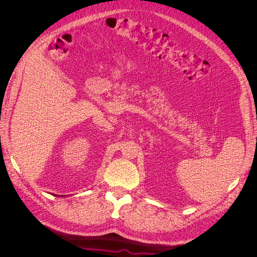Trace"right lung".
I'll return each mask as SVG.
<instances>
[{
  "label": "right lung",
  "mask_w": 257,
  "mask_h": 257,
  "mask_svg": "<svg viewBox=\"0 0 257 257\" xmlns=\"http://www.w3.org/2000/svg\"><path fill=\"white\" fill-rule=\"evenodd\" d=\"M57 196H58V195H57Z\"/></svg>",
  "instance_id": "add662e5"
}]
</instances>
